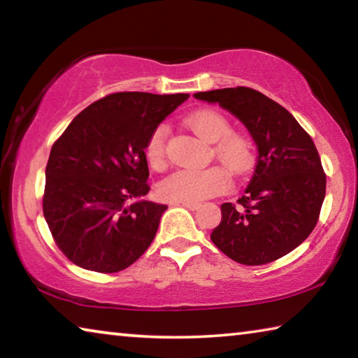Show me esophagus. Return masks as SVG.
<instances>
[{
    "mask_svg": "<svg viewBox=\"0 0 358 358\" xmlns=\"http://www.w3.org/2000/svg\"><path fill=\"white\" fill-rule=\"evenodd\" d=\"M177 205H181V207H185L187 210H197L201 207V203H192V202H178Z\"/></svg>",
    "mask_w": 358,
    "mask_h": 358,
    "instance_id": "esophagus-1",
    "label": "esophagus"
}]
</instances>
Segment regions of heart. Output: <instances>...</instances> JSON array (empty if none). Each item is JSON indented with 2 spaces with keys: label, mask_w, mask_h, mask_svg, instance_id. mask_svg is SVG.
<instances>
[{
  "label": "heart",
  "mask_w": 358,
  "mask_h": 358,
  "mask_svg": "<svg viewBox=\"0 0 358 358\" xmlns=\"http://www.w3.org/2000/svg\"><path fill=\"white\" fill-rule=\"evenodd\" d=\"M186 124L199 137L213 145V155L234 177L251 171L256 159V148L250 137L232 132V124L216 110H199L186 118ZM171 129L161 123L151 131L145 143V157L150 167L162 171L167 162V141ZM230 180L222 167H208L203 171H177L161 181L159 194L171 202L197 203L208 197L220 196L229 189Z\"/></svg>",
  "instance_id": "1"
}]
</instances>
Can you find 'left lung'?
<instances>
[{"instance_id":"obj_1","label":"left lung","mask_w":358,"mask_h":358,"mask_svg":"<svg viewBox=\"0 0 358 358\" xmlns=\"http://www.w3.org/2000/svg\"><path fill=\"white\" fill-rule=\"evenodd\" d=\"M217 102L251 132L259 157L254 177L237 205H221L211 232L220 251L243 265H264L286 256L316 227L327 175L310 134L286 108L248 87L194 94Z\"/></svg>"}]
</instances>
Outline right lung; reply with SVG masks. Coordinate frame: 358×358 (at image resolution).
Returning a JSON list of instances; mask_svg holds the SVG:
<instances>
[{"label":"right lung","mask_w":358,"mask_h":358,"mask_svg":"<svg viewBox=\"0 0 358 358\" xmlns=\"http://www.w3.org/2000/svg\"><path fill=\"white\" fill-rule=\"evenodd\" d=\"M189 94L120 92L90 104L53 143L42 211L66 257L117 273L148 250L166 205L148 194L145 143Z\"/></svg>","instance_id":"1"}]
</instances>
